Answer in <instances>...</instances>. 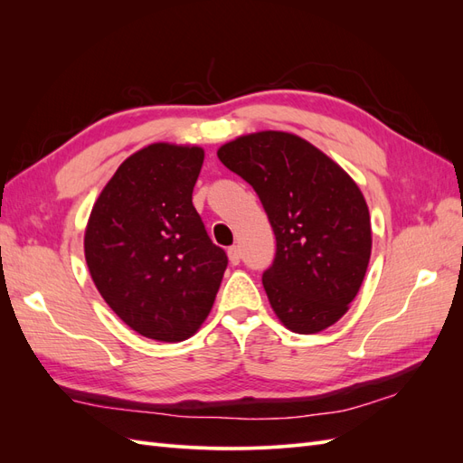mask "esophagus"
I'll use <instances>...</instances> for the list:
<instances>
[{
	"label": "esophagus",
	"instance_id": "obj_1",
	"mask_svg": "<svg viewBox=\"0 0 463 463\" xmlns=\"http://www.w3.org/2000/svg\"><path fill=\"white\" fill-rule=\"evenodd\" d=\"M228 259H230L232 264H240V260H241V250H240V247H237V245L230 247V249H228Z\"/></svg>",
	"mask_w": 463,
	"mask_h": 463
}]
</instances>
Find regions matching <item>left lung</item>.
<instances>
[{
	"label": "left lung",
	"mask_w": 463,
	"mask_h": 463,
	"mask_svg": "<svg viewBox=\"0 0 463 463\" xmlns=\"http://www.w3.org/2000/svg\"><path fill=\"white\" fill-rule=\"evenodd\" d=\"M262 203L276 259L262 274L272 311L298 334H318L349 309L365 278L371 216L359 185L340 164L299 135L257 131L218 148Z\"/></svg>",
	"instance_id": "obj_1"
}]
</instances>
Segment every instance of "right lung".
Wrapping results in <instances>:
<instances>
[{"label":"right lung","mask_w":463,"mask_h":463,"mask_svg":"<svg viewBox=\"0 0 463 463\" xmlns=\"http://www.w3.org/2000/svg\"><path fill=\"white\" fill-rule=\"evenodd\" d=\"M203 162L197 145L137 150L87 222L85 259L96 289L125 325L156 342H184L201 328L228 266L193 206Z\"/></svg>","instance_id":"1"}]
</instances>
